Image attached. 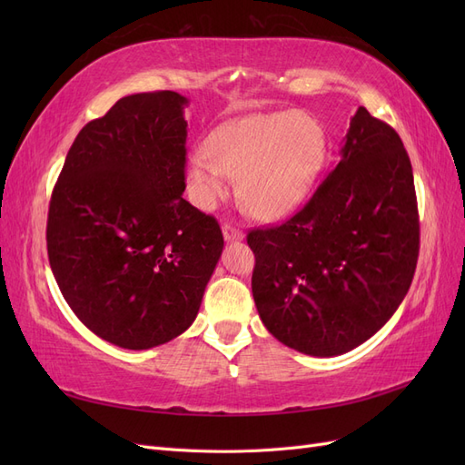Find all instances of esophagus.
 Segmentation results:
<instances>
[{"label":"esophagus","mask_w":465,"mask_h":465,"mask_svg":"<svg viewBox=\"0 0 465 465\" xmlns=\"http://www.w3.org/2000/svg\"><path fill=\"white\" fill-rule=\"evenodd\" d=\"M223 236H224V241H227V242H234V241H242L244 232L238 231L236 227H232V224L224 223L223 224Z\"/></svg>","instance_id":"1"}]
</instances>
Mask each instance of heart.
Returning a JSON list of instances; mask_svg holds the SVG:
<instances>
[{
  "mask_svg": "<svg viewBox=\"0 0 465 465\" xmlns=\"http://www.w3.org/2000/svg\"><path fill=\"white\" fill-rule=\"evenodd\" d=\"M207 151L190 154L186 164L195 205L215 209L238 178V192L252 213L279 219L311 193L326 159V132L304 112H267L223 125L211 135Z\"/></svg>",
  "mask_w": 465,
  "mask_h": 465,
  "instance_id": "b5f03b06",
  "label": "heart"
}]
</instances>
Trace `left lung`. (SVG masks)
Instances as JSON below:
<instances>
[{"mask_svg":"<svg viewBox=\"0 0 465 465\" xmlns=\"http://www.w3.org/2000/svg\"><path fill=\"white\" fill-rule=\"evenodd\" d=\"M252 294L275 340L311 357L359 347L398 311L419 256L411 161L359 106L340 163L297 215L248 234Z\"/></svg>","mask_w":465,"mask_h":465,"instance_id":"8db88e82","label":"left lung"}]
</instances>
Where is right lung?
I'll return each mask as SVG.
<instances>
[{
	"label": "right lung",
	"instance_id": "right-lung-1",
	"mask_svg": "<svg viewBox=\"0 0 465 465\" xmlns=\"http://www.w3.org/2000/svg\"><path fill=\"white\" fill-rule=\"evenodd\" d=\"M186 106L174 91L120 98L77 134L52 192L55 283L93 333L124 349L184 333L223 252L219 223L182 198Z\"/></svg>",
	"mask_w": 465,
	"mask_h": 465
}]
</instances>
